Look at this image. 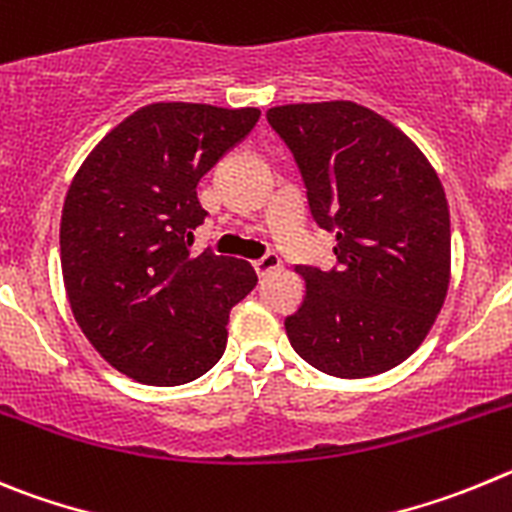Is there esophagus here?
<instances>
[{"mask_svg":"<svg viewBox=\"0 0 512 512\" xmlns=\"http://www.w3.org/2000/svg\"><path fill=\"white\" fill-rule=\"evenodd\" d=\"M257 270V275H267V273H273V270H278L280 267V255L278 252H265V255L260 257V260L252 262Z\"/></svg>","mask_w":512,"mask_h":512,"instance_id":"34e87169","label":"esophagus"}]
</instances>
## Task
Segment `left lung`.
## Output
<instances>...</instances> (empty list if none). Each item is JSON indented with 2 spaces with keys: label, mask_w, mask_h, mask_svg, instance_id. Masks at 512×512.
<instances>
[{
  "label": "left lung",
  "mask_w": 512,
  "mask_h": 512,
  "mask_svg": "<svg viewBox=\"0 0 512 512\" xmlns=\"http://www.w3.org/2000/svg\"><path fill=\"white\" fill-rule=\"evenodd\" d=\"M267 124L288 145L313 222L336 234L331 270L301 265L306 298L285 334L308 365L370 377L411 357L449 290V206L403 132L354 101L285 104Z\"/></svg>",
  "instance_id": "obj_1"
}]
</instances>
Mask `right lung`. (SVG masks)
Here are the masks:
<instances>
[{
	"mask_svg": "<svg viewBox=\"0 0 512 512\" xmlns=\"http://www.w3.org/2000/svg\"><path fill=\"white\" fill-rule=\"evenodd\" d=\"M257 119L252 107L150 104L94 147L68 188V301L96 352L132 380L183 385L227 349L229 311L257 275L237 257L188 252L209 216L196 186Z\"/></svg>",
	"mask_w": 512,
	"mask_h": 512,
	"instance_id": "right-lung-1",
	"label": "right lung"
}]
</instances>
